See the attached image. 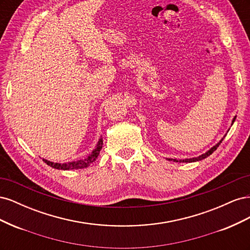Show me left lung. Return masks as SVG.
<instances>
[{
	"label": "left lung",
	"instance_id": "8db88e82",
	"mask_svg": "<svg viewBox=\"0 0 250 250\" xmlns=\"http://www.w3.org/2000/svg\"><path fill=\"white\" fill-rule=\"evenodd\" d=\"M234 120H236V117L233 118V120H232V123L234 122ZM224 139V138H223ZM223 139L219 142L218 144H216V145L213 147V148H210L208 151H207L206 153H203V154H201V155H199L198 157H193V158H186V160H176V158H168V161H170V162H176V163H193V162H198V161H201V160H204V158H207L208 156H209L211 153L214 152V151L219 147V145H220V144L222 143V141H223Z\"/></svg>",
	"mask_w": 250,
	"mask_h": 250
}]
</instances>
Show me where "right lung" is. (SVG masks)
<instances>
[{"label":"right lung","mask_w":250,"mask_h":250,"mask_svg":"<svg viewBox=\"0 0 250 250\" xmlns=\"http://www.w3.org/2000/svg\"><path fill=\"white\" fill-rule=\"evenodd\" d=\"M102 145H103V140L102 138H100L99 142H98L96 148L93 150V152L90 153L86 158L84 160H80V161H75V162H71V163H64V164H59V163H52L50 161L43 160L42 161L46 163L50 167L54 168V169H58V170H75V169H84L88 166L94 163L98 155L100 153V150L102 149Z\"/></svg>","instance_id":"1"}]
</instances>
